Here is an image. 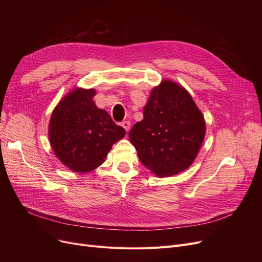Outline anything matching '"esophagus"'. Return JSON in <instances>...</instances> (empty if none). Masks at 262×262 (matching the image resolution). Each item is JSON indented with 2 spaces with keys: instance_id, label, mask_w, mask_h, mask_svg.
Wrapping results in <instances>:
<instances>
[{
  "instance_id": "34e87169",
  "label": "esophagus",
  "mask_w": 262,
  "mask_h": 262,
  "mask_svg": "<svg viewBox=\"0 0 262 262\" xmlns=\"http://www.w3.org/2000/svg\"><path fill=\"white\" fill-rule=\"evenodd\" d=\"M121 125H122V127L126 130V133L129 130V128H130V123L128 122V121H124V122H122L121 123Z\"/></svg>"
}]
</instances>
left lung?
I'll use <instances>...</instances> for the list:
<instances>
[{
	"label": "left lung",
	"instance_id": "1",
	"mask_svg": "<svg viewBox=\"0 0 262 262\" xmlns=\"http://www.w3.org/2000/svg\"><path fill=\"white\" fill-rule=\"evenodd\" d=\"M206 134L204 116L180 84L163 79L150 91L143 119L128 137L144 167L158 177L188 169L200 152Z\"/></svg>",
	"mask_w": 262,
	"mask_h": 262
}]
</instances>
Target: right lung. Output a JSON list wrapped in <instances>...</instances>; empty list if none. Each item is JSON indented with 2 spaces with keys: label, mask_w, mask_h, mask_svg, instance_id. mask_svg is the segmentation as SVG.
I'll use <instances>...</instances> for the list:
<instances>
[{
  "label": "right lung",
  "mask_w": 262,
  "mask_h": 262,
  "mask_svg": "<svg viewBox=\"0 0 262 262\" xmlns=\"http://www.w3.org/2000/svg\"><path fill=\"white\" fill-rule=\"evenodd\" d=\"M94 89L75 88L54 108L49 140L60 162L76 173L95 170L112 146L125 136L105 109L95 105Z\"/></svg>",
  "instance_id": "right-lung-1"
}]
</instances>
